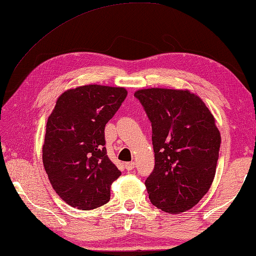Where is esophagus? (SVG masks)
I'll use <instances>...</instances> for the list:
<instances>
[{"label": "esophagus", "instance_id": "34e87169", "mask_svg": "<svg viewBox=\"0 0 256 256\" xmlns=\"http://www.w3.org/2000/svg\"><path fill=\"white\" fill-rule=\"evenodd\" d=\"M134 162H128V163H125V168H126L128 171H132V170L134 168Z\"/></svg>", "mask_w": 256, "mask_h": 256}]
</instances>
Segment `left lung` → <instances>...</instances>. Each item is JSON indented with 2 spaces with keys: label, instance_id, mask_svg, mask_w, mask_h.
Here are the masks:
<instances>
[{
  "label": "left lung",
  "instance_id": "left-lung-1",
  "mask_svg": "<svg viewBox=\"0 0 256 256\" xmlns=\"http://www.w3.org/2000/svg\"><path fill=\"white\" fill-rule=\"evenodd\" d=\"M152 123L155 168L147 178L149 200L178 214L198 204L212 184L221 136L200 96L188 90L142 88L134 93Z\"/></svg>",
  "mask_w": 256,
  "mask_h": 256
}]
</instances>
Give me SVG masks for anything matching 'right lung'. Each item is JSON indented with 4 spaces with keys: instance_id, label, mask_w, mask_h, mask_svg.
Masks as SVG:
<instances>
[{
    "instance_id": "right-lung-1",
    "label": "right lung",
    "mask_w": 256,
    "mask_h": 256,
    "mask_svg": "<svg viewBox=\"0 0 256 256\" xmlns=\"http://www.w3.org/2000/svg\"><path fill=\"white\" fill-rule=\"evenodd\" d=\"M126 96L124 88L104 85L70 88L48 116L43 165L54 192L72 208L88 210L110 200L120 171L107 156L104 126Z\"/></svg>"
}]
</instances>
